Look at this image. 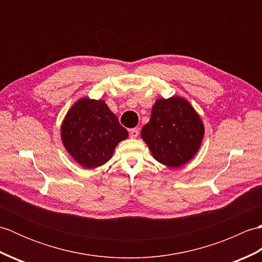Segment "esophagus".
<instances>
[{
	"instance_id": "1",
	"label": "esophagus",
	"mask_w": 262,
	"mask_h": 262,
	"mask_svg": "<svg viewBox=\"0 0 262 262\" xmlns=\"http://www.w3.org/2000/svg\"><path fill=\"white\" fill-rule=\"evenodd\" d=\"M138 133H140V132H138L137 128H133V129L129 130L130 138H136L138 136Z\"/></svg>"
}]
</instances>
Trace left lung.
<instances>
[{
  "label": "left lung",
  "instance_id": "obj_1",
  "mask_svg": "<svg viewBox=\"0 0 262 262\" xmlns=\"http://www.w3.org/2000/svg\"><path fill=\"white\" fill-rule=\"evenodd\" d=\"M204 122L187 99L173 96L154 102L151 118L141 130L152 157L166 166L180 168L202 145Z\"/></svg>",
  "mask_w": 262,
  "mask_h": 262
}]
</instances>
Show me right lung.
I'll use <instances>...</instances> for the list:
<instances>
[{
	"label": "right lung",
	"mask_w": 262,
	"mask_h": 262,
	"mask_svg": "<svg viewBox=\"0 0 262 262\" xmlns=\"http://www.w3.org/2000/svg\"><path fill=\"white\" fill-rule=\"evenodd\" d=\"M128 132L102 99L83 97L73 103L60 125L66 151L84 169H96L113 158Z\"/></svg>",
	"instance_id": "add662e5"
}]
</instances>
